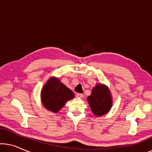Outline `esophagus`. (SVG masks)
<instances>
[{
  "label": "esophagus",
  "instance_id": "obj_1",
  "mask_svg": "<svg viewBox=\"0 0 152 152\" xmlns=\"http://www.w3.org/2000/svg\"><path fill=\"white\" fill-rule=\"evenodd\" d=\"M76 96L77 97H78V98H82V97H83V95L81 94V93H77Z\"/></svg>",
  "mask_w": 152,
  "mask_h": 152
}]
</instances>
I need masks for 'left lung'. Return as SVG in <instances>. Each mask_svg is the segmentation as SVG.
<instances>
[{"instance_id":"8db88e82","label":"left lung","mask_w":152,"mask_h":152,"mask_svg":"<svg viewBox=\"0 0 152 152\" xmlns=\"http://www.w3.org/2000/svg\"><path fill=\"white\" fill-rule=\"evenodd\" d=\"M91 111L96 116L107 113L112 107V97L109 88L104 84H96L88 97Z\"/></svg>"}]
</instances>
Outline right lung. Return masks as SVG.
<instances>
[{"label": "right lung", "mask_w": 152, "mask_h": 152, "mask_svg": "<svg viewBox=\"0 0 152 152\" xmlns=\"http://www.w3.org/2000/svg\"><path fill=\"white\" fill-rule=\"evenodd\" d=\"M74 97V93L55 77H52L47 81L41 92L43 105L45 109L54 113H57L66 102Z\"/></svg>", "instance_id": "1"}]
</instances>
